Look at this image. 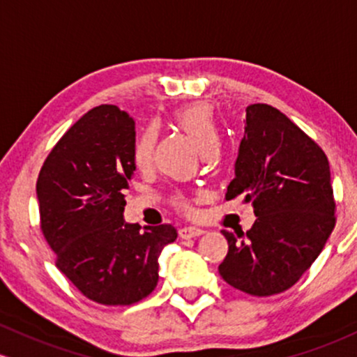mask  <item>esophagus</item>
<instances>
[{"label": "esophagus", "mask_w": 357, "mask_h": 357, "mask_svg": "<svg viewBox=\"0 0 357 357\" xmlns=\"http://www.w3.org/2000/svg\"><path fill=\"white\" fill-rule=\"evenodd\" d=\"M178 234H180V238L189 239V238H195V236L204 234V229L199 226H185L178 231Z\"/></svg>", "instance_id": "esophagus-1"}]
</instances>
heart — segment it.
I'll return each instance as SVG.
<instances>
[{"mask_svg":"<svg viewBox=\"0 0 357 357\" xmlns=\"http://www.w3.org/2000/svg\"><path fill=\"white\" fill-rule=\"evenodd\" d=\"M174 119L194 139V143L202 153L219 146V128L211 106H207V104H192V106L182 107L174 114ZM153 145L155 130L153 128H146L136 139L133 150V160L139 168L146 167L150 163Z\"/></svg>","mask_w":357,"mask_h":357,"instance_id":"1","label":"heart"}]
</instances>
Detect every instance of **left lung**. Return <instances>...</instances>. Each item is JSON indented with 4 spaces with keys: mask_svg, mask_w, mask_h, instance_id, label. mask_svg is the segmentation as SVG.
I'll list each match as a JSON object with an SVG mask.
<instances>
[{
    "mask_svg": "<svg viewBox=\"0 0 357 357\" xmlns=\"http://www.w3.org/2000/svg\"><path fill=\"white\" fill-rule=\"evenodd\" d=\"M241 194L256 221L238 236L222 231L229 251L219 273L255 297L282 294L317 259L335 226L329 160L285 114L251 104L226 199Z\"/></svg>",
    "mask_w": 357,
    "mask_h": 357,
    "instance_id": "8db88e82",
    "label": "left lung"
}]
</instances>
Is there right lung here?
Wrapping results in <instances>:
<instances>
[{"label": "right lung", "mask_w": 357, "mask_h": 357, "mask_svg": "<svg viewBox=\"0 0 357 357\" xmlns=\"http://www.w3.org/2000/svg\"><path fill=\"white\" fill-rule=\"evenodd\" d=\"M135 121L118 106L86 113L60 138L37 180L40 222L57 266L87 298L131 305L158 283V256L177 239L170 224L125 221L136 163Z\"/></svg>", "instance_id": "1"}]
</instances>
